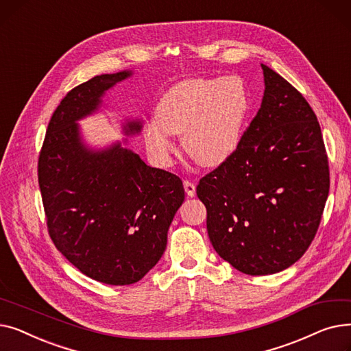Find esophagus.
Listing matches in <instances>:
<instances>
[{"label": "esophagus", "instance_id": "esophagus-1", "mask_svg": "<svg viewBox=\"0 0 351 351\" xmlns=\"http://www.w3.org/2000/svg\"><path fill=\"white\" fill-rule=\"evenodd\" d=\"M183 188H185V192L189 197H193L196 195V186L193 185V183L191 180H185L183 182Z\"/></svg>", "mask_w": 351, "mask_h": 351}]
</instances>
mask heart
<instances>
[{
  "mask_svg": "<svg viewBox=\"0 0 351 351\" xmlns=\"http://www.w3.org/2000/svg\"><path fill=\"white\" fill-rule=\"evenodd\" d=\"M250 108V92L242 77L183 80L162 95L156 121L143 125L147 151L168 165L175 152L171 134H183L185 152L197 165L216 168L241 145Z\"/></svg>",
  "mask_w": 351,
  "mask_h": 351,
  "instance_id": "heart-1",
  "label": "heart"
}]
</instances>
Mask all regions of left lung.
<instances>
[{
    "label": "left lung",
    "instance_id": "1",
    "mask_svg": "<svg viewBox=\"0 0 351 351\" xmlns=\"http://www.w3.org/2000/svg\"><path fill=\"white\" fill-rule=\"evenodd\" d=\"M265 92L236 152L202 178L217 254L250 276L279 273L304 254L328 196L322 129L300 92L262 64Z\"/></svg>",
    "mask_w": 351,
    "mask_h": 351
}]
</instances>
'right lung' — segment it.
Instances as JSON below:
<instances>
[{
    "mask_svg": "<svg viewBox=\"0 0 351 351\" xmlns=\"http://www.w3.org/2000/svg\"><path fill=\"white\" fill-rule=\"evenodd\" d=\"M134 71L102 73L69 90L48 123L38 182L53 245L88 278L125 286L139 282L162 257L175 213L185 200L182 180L147 166L126 146L142 121L123 118L125 141L89 146L80 121Z\"/></svg>",
    "mask_w": 351,
    "mask_h": 351,
    "instance_id": "obj_1",
    "label": "right lung"
}]
</instances>
